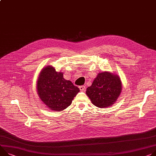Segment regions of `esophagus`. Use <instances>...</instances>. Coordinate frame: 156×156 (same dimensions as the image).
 <instances>
[{
  "instance_id": "obj_1",
  "label": "esophagus",
  "mask_w": 156,
  "mask_h": 156,
  "mask_svg": "<svg viewBox=\"0 0 156 156\" xmlns=\"http://www.w3.org/2000/svg\"><path fill=\"white\" fill-rule=\"evenodd\" d=\"M79 89H80V91H82V92H84V91H86V86H79Z\"/></svg>"
}]
</instances>
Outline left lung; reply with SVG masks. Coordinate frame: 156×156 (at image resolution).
Instances as JSON below:
<instances>
[{"label":"left lung","instance_id":"obj_1","mask_svg":"<svg viewBox=\"0 0 156 156\" xmlns=\"http://www.w3.org/2000/svg\"><path fill=\"white\" fill-rule=\"evenodd\" d=\"M122 92V82L116 74L108 71L98 73L87 88L86 94L92 103L99 108H107L117 101Z\"/></svg>","mask_w":156,"mask_h":156}]
</instances>
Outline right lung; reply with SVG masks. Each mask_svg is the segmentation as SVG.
<instances>
[{
	"mask_svg": "<svg viewBox=\"0 0 156 156\" xmlns=\"http://www.w3.org/2000/svg\"><path fill=\"white\" fill-rule=\"evenodd\" d=\"M62 72L52 66L44 67L37 80V92L42 102L53 111H62L68 107L80 91L70 80H66Z\"/></svg>",
	"mask_w": 156,
	"mask_h": 156,
	"instance_id": "1",
	"label": "right lung"
}]
</instances>
